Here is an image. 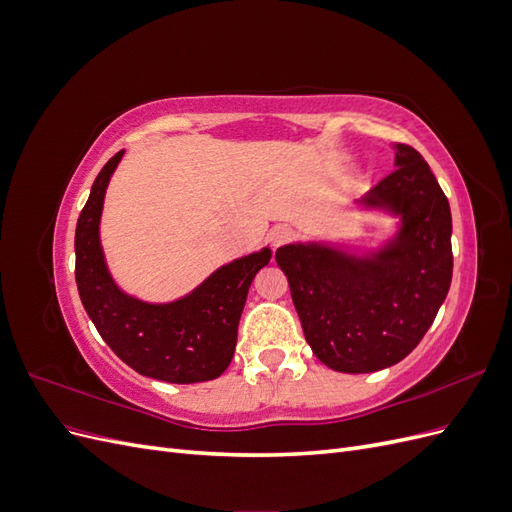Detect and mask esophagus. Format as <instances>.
<instances>
[{"label": "esophagus", "mask_w": 512, "mask_h": 512, "mask_svg": "<svg viewBox=\"0 0 512 512\" xmlns=\"http://www.w3.org/2000/svg\"><path fill=\"white\" fill-rule=\"evenodd\" d=\"M290 239H292V228L290 226H275V228H271V232L267 235V241H269L273 250H275V247L288 243Z\"/></svg>", "instance_id": "1"}]
</instances>
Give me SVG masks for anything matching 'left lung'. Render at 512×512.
Instances as JSON below:
<instances>
[{
	"label": "left lung",
	"instance_id": "1",
	"mask_svg": "<svg viewBox=\"0 0 512 512\" xmlns=\"http://www.w3.org/2000/svg\"><path fill=\"white\" fill-rule=\"evenodd\" d=\"M393 149L397 168L356 203L397 218L393 237L363 254L318 241L275 252L307 344L344 374L406 359L451 288V207L421 153L410 145Z\"/></svg>",
	"mask_w": 512,
	"mask_h": 512
}]
</instances>
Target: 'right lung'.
I'll return each instance as SVG.
<instances>
[{"instance_id":"right-lung-1","label":"right lung","mask_w":512,"mask_h":512,"mask_svg":"<svg viewBox=\"0 0 512 512\" xmlns=\"http://www.w3.org/2000/svg\"><path fill=\"white\" fill-rule=\"evenodd\" d=\"M123 151L104 164L76 222V286L87 316L119 359L141 376L173 384L207 382L224 374L237 346L243 305L271 250L215 269L181 299L147 303L123 292L106 267L100 243L104 194Z\"/></svg>"}]
</instances>
